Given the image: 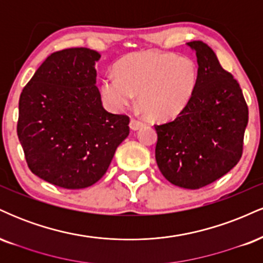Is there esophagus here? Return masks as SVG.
Masks as SVG:
<instances>
[{"label":"esophagus","mask_w":263,"mask_h":263,"mask_svg":"<svg viewBox=\"0 0 263 263\" xmlns=\"http://www.w3.org/2000/svg\"><path fill=\"white\" fill-rule=\"evenodd\" d=\"M143 125L144 123L137 119H131V122H129V127L132 129H140L141 127H143Z\"/></svg>","instance_id":"1"}]
</instances>
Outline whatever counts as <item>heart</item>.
Returning a JSON list of instances; mask_svg holds the SVG:
<instances>
[{"label": "heart", "instance_id": "1", "mask_svg": "<svg viewBox=\"0 0 263 263\" xmlns=\"http://www.w3.org/2000/svg\"><path fill=\"white\" fill-rule=\"evenodd\" d=\"M198 83V69L192 59L158 50L128 54L116 65V74L101 81V93L115 110L138 104L153 120H170L188 105Z\"/></svg>", "mask_w": 263, "mask_h": 263}]
</instances>
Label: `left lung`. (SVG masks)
<instances>
[{"label": "left lung", "mask_w": 263, "mask_h": 263, "mask_svg": "<svg viewBox=\"0 0 263 263\" xmlns=\"http://www.w3.org/2000/svg\"><path fill=\"white\" fill-rule=\"evenodd\" d=\"M198 59L192 99L172 121L155 125L156 161L168 182L185 189L209 185L240 161L249 107L231 73L200 41L189 42Z\"/></svg>", "instance_id": "1"}]
</instances>
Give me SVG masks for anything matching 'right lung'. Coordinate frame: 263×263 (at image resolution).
<instances>
[{"label": "right lung", "mask_w": 263, "mask_h": 263, "mask_svg": "<svg viewBox=\"0 0 263 263\" xmlns=\"http://www.w3.org/2000/svg\"><path fill=\"white\" fill-rule=\"evenodd\" d=\"M89 48L58 50L42 63L20 96L17 135L29 170L64 189H83L106 173L129 134V117L102 106Z\"/></svg>", "instance_id": "add662e5"}]
</instances>
